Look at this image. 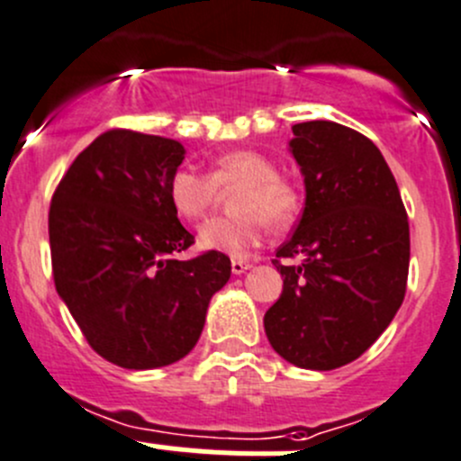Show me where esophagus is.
Masks as SVG:
<instances>
[{
  "mask_svg": "<svg viewBox=\"0 0 461 461\" xmlns=\"http://www.w3.org/2000/svg\"><path fill=\"white\" fill-rule=\"evenodd\" d=\"M250 268V262H246V259H232L230 262V271L235 273V276H241V273H246Z\"/></svg>",
  "mask_w": 461,
  "mask_h": 461,
  "instance_id": "34e87169",
  "label": "esophagus"
}]
</instances>
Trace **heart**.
Returning a JSON list of instances; mask_svg holds the SVG:
<instances>
[{
  "label": "heart",
  "mask_w": 461,
  "mask_h": 461,
  "mask_svg": "<svg viewBox=\"0 0 461 461\" xmlns=\"http://www.w3.org/2000/svg\"><path fill=\"white\" fill-rule=\"evenodd\" d=\"M232 194V211L240 215L215 217L199 230V246L217 253L244 258L258 249L273 226H286L298 215V194L280 179L277 166L253 149H232L212 161L211 175L179 167L170 176L167 194L176 215L199 221L221 202L224 193Z\"/></svg>",
  "instance_id": "b5f03b06"
}]
</instances>
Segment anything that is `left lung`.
Segmentation results:
<instances>
[{"label":"left lung","instance_id":"8db88e82","mask_svg":"<svg viewBox=\"0 0 461 461\" xmlns=\"http://www.w3.org/2000/svg\"><path fill=\"white\" fill-rule=\"evenodd\" d=\"M291 154L304 176V211L277 249L285 277L264 331L285 361L336 370L387 330L405 295L410 226L384 154L331 121L294 125ZM298 257L300 265H282Z\"/></svg>","mask_w":461,"mask_h":461}]
</instances>
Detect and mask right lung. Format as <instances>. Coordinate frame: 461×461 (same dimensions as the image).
Wrapping results in <instances>:
<instances>
[{
    "instance_id": "right-lung-1",
    "label": "right lung",
    "mask_w": 461,
    "mask_h": 461,
    "mask_svg": "<svg viewBox=\"0 0 461 461\" xmlns=\"http://www.w3.org/2000/svg\"><path fill=\"white\" fill-rule=\"evenodd\" d=\"M184 157L179 140L109 130L77 154L51 199L58 295L94 352L127 370L184 358L230 277L217 250L176 259L194 241L167 194Z\"/></svg>"
}]
</instances>
